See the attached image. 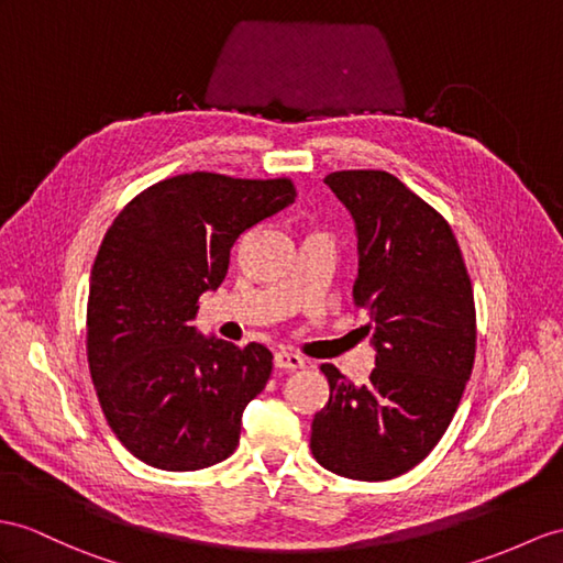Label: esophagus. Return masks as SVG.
I'll list each match as a JSON object with an SVG mask.
<instances>
[{
  "instance_id": "34e87169",
  "label": "esophagus",
  "mask_w": 563,
  "mask_h": 563,
  "mask_svg": "<svg viewBox=\"0 0 563 563\" xmlns=\"http://www.w3.org/2000/svg\"><path fill=\"white\" fill-rule=\"evenodd\" d=\"M274 367H277V369H286V373H294V369L306 367V361L300 358L298 353L277 351V353H274Z\"/></svg>"
}]
</instances>
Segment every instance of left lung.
<instances>
[{
	"mask_svg": "<svg viewBox=\"0 0 563 563\" xmlns=\"http://www.w3.org/2000/svg\"><path fill=\"white\" fill-rule=\"evenodd\" d=\"M358 236L355 306L375 369L355 387L322 365L329 401L312 418L310 449L322 468L351 479H391L442 440L475 361V303L446 219L387 172L324 178Z\"/></svg>",
	"mask_w": 563,
	"mask_h": 563,
	"instance_id": "left-lung-1",
	"label": "left lung"
}]
</instances>
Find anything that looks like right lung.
<instances>
[{
    "label": "right lung",
    "mask_w": 563,
    "mask_h": 563,
    "mask_svg": "<svg viewBox=\"0 0 563 563\" xmlns=\"http://www.w3.org/2000/svg\"><path fill=\"white\" fill-rule=\"evenodd\" d=\"M294 200L289 178L194 172L150 186L109 227L90 272L88 363L109 428L135 459L200 471L234 454L272 353L190 322L224 282L234 243Z\"/></svg>",
    "instance_id": "1"
}]
</instances>
